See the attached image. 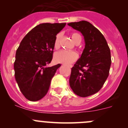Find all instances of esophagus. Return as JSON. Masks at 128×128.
Masks as SVG:
<instances>
[{
	"label": "esophagus",
	"instance_id": "esophagus-1",
	"mask_svg": "<svg viewBox=\"0 0 128 128\" xmlns=\"http://www.w3.org/2000/svg\"><path fill=\"white\" fill-rule=\"evenodd\" d=\"M69 67H70V68H72V66L70 65V66H69Z\"/></svg>",
	"mask_w": 128,
	"mask_h": 128
}]
</instances>
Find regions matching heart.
I'll list each match as a JSON object with an SVG mask.
<instances>
[{"label":"heart","mask_w":128,"mask_h":128,"mask_svg":"<svg viewBox=\"0 0 128 128\" xmlns=\"http://www.w3.org/2000/svg\"><path fill=\"white\" fill-rule=\"evenodd\" d=\"M61 33H58L55 37L54 41V47L55 49L58 50L60 48V41L61 38ZM71 37L76 43L81 41V36L78 33H72ZM78 55L75 51H67V50H61L55 53L54 60L56 62L62 63V64H70L75 60H77Z\"/></svg>","instance_id":"obj_1"}]
</instances>
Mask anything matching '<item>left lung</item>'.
I'll use <instances>...</instances> for the list:
<instances>
[{"label": "left lung", "instance_id": "obj_1", "mask_svg": "<svg viewBox=\"0 0 128 128\" xmlns=\"http://www.w3.org/2000/svg\"><path fill=\"white\" fill-rule=\"evenodd\" d=\"M68 24L80 32L86 42L80 58L71 69L69 84L76 95L87 97L98 92L108 78L112 63L110 50L101 32L88 22Z\"/></svg>", "mask_w": 128, "mask_h": 128}]
</instances>
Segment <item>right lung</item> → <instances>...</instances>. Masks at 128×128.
Segmentation results:
<instances>
[{
    "label": "right lung",
    "mask_w": 128,
    "mask_h": 128,
    "mask_svg": "<svg viewBox=\"0 0 128 128\" xmlns=\"http://www.w3.org/2000/svg\"><path fill=\"white\" fill-rule=\"evenodd\" d=\"M66 24H41L28 32L16 51L15 77L20 91L30 101L41 100L48 92L60 64L47 67L52 59L55 37Z\"/></svg>",
    "instance_id": "add662e5"
}]
</instances>
